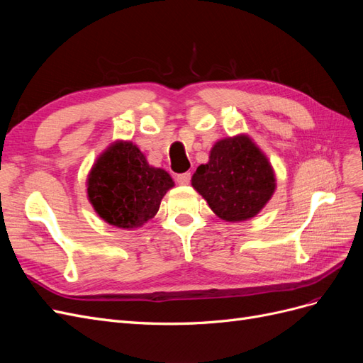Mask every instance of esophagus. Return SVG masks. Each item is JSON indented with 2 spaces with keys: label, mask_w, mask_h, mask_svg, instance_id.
<instances>
[{
  "label": "esophagus",
  "mask_w": 363,
  "mask_h": 363,
  "mask_svg": "<svg viewBox=\"0 0 363 363\" xmlns=\"http://www.w3.org/2000/svg\"><path fill=\"white\" fill-rule=\"evenodd\" d=\"M175 180H177L179 184L184 186V184H189L191 182V172H183V174H179L177 177H175Z\"/></svg>",
  "instance_id": "esophagus-1"
}]
</instances>
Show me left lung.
I'll return each instance as SVG.
<instances>
[{
    "label": "left lung",
    "instance_id": "8db88e82",
    "mask_svg": "<svg viewBox=\"0 0 363 363\" xmlns=\"http://www.w3.org/2000/svg\"><path fill=\"white\" fill-rule=\"evenodd\" d=\"M192 188L213 213L228 223L256 216L276 191L268 157L247 135L218 140L208 162L192 175Z\"/></svg>",
    "mask_w": 363,
    "mask_h": 363
}]
</instances>
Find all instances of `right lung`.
I'll list each match as a JSON object with an SVG mask.
<instances>
[{"instance_id":"1","label":"right lung","mask_w":363,"mask_h":363,"mask_svg":"<svg viewBox=\"0 0 363 363\" xmlns=\"http://www.w3.org/2000/svg\"><path fill=\"white\" fill-rule=\"evenodd\" d=\"M172 186L171 175L150 167L133 142L116 140L87 175V199L107 224L131 230L155 218Z\"/></svg>"}]
</instances>
